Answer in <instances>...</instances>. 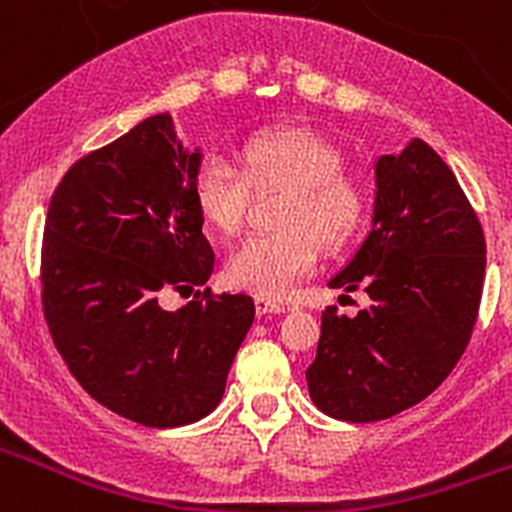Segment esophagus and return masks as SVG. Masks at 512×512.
Instances as JSON below:
<instances>
[{"mask_svg": "<svg viewBox=\"0 0 512 512\" xmlns=\"http://www.w3.org/2000/svg\"><path fill=\"white\" fill-rule=\"evenodd\" d=\"M256 312L259 315H271V312H284V302L271 300V297H256Z\"/></svg>", "mask_w": 512, "mask_h": 512, "instance_id": "obj_1", "label": "esophagus"}]
</instances>
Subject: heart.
<instances>
[{"instance_id": "obj_1", "label": "heart", "mask_w": 512, "mask_h": 512, "mask_svg": "<svg viewBox=\"0 0 512 512\" xmlns=\"http://www.w3.org/2000/svg\"><path fill=\"white\" fill-rule=\"evenodd\" d=\"M253 187H287L277 233H253L228 256L230 284L261 297H284L310 277L323 243H351L372 210V189L343 171L341 148L310 128H271L251 135L241 166L205 158L194 174V202L212 228L238 233L246 223Z\"/></svg>"}]
</instances>
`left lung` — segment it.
<instances>
[{"mask_svg": "<svg viewBox=\"0 0 512 512\" xmlns=\"http://www.w3.org/2000/svg\"><path fill=\"white\" fill-rule=\"evenodd\" d=\"M372 233L330 287L364 289L354 318L323 310L307 390L325 415L372 423L449 377L477 323L485 233L454 171L425 140L374 166ZM346 297V295H343Z\"/></svg>", "mask_w": 512, "mask_h": 512, "instance_id": "1", "label": "left lung"}]
</instances>
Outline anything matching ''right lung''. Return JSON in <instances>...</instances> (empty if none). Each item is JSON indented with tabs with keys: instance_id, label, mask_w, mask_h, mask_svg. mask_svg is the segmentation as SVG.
<instances>
[{
	"instance_id": "obj_1",
	"label": "right lung",
	"mask_w": 512,
	"mask_h": 512,
	"mask_svg": "<svg viewBox=\"0 0 512 512\" xmlns=\"http://www.w3.org/2000/svg\"><path fill=\"white\" fill-rule=\"evenodd\" d=\"M200 161L166 112L153 115L79 158L45 215L40 297L58 354L99 405L148 428L217 408L256 315L248 295L210 289L161 307L215 269L194 202Z\"/></svg>"
}]
</instances>
